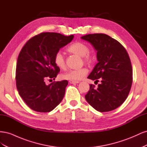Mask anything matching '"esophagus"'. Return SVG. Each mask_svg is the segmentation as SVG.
Masks as SVG:
<instances>
[{
    "label": "esophagus",
    "instance_id": "esophagus-1",
    "mask_svg": "<svg viewBox=\"0 0 147 147\" xmlns=\"http://www.w3.org/2000/svg\"><path fill=\"white\" fill-rule=\"evenodd\" d=\"M69 83L71 84H76V83H78L79 82L78 81H74V80H69Z\"/></svg>",
    "mask_w": 147,
    "mask_h": 147
}]
</instances>
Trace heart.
Masks as SVG:
<instances>
[{
	"label": "heart",
	"instance_id": "obj_1",
	"mask_svg": "<svg viewBox=\"0 0 147 147\" xmlns=\"http://www.w3.org/2000/svg\"><path fill=\"white\" fill-rule=\"evenodd\" d=\"M67 51L70 53L82 56L84 63L90 65L94 63L95 57L90 51V48L86 43L77 42L70 45L67 48ZM54 63L60 69L65 67V60L64 55L60 52H57L54 56ZM88 74V70L84 68H80L75 70H69L62 75V78L70 80L78 81L83 79Z\"/></svg>",
	"mask_w": 147,
	"mask_h": 147
}]
</instances>
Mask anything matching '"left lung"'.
<instances>
[{
	"instance_id": "8db88e82",
	"label": "left lung",
	"mask_w": 147,
	"mask_h": 147,
	"mask_svg": "<svg viewBox=\"0 0 147 147\" xmlns=\"http://www.w3.org/2000/svg\"><path fill=\"white\" fill-rule=\"evenodd\" d=\"M97 51L99 63L88 78L99 82L90 84L85 95L89 104L100 112L116 109L125 101L132 83V68L128 53L121 43L105 34H91L81 37Z\"/></svg>"
}]
</instances>
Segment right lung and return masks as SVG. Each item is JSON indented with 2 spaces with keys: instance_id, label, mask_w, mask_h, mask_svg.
<instances>
[{
  "instance_id": "add662e5",
  "label": "right lung",
  "mask_w": 147,
  "mask_h": 147,
  "mask_svg": "<svg viewBox=\"0 0 147 147\" xmlns=\"http://www.w3.org/2000/svg\"><path fill=\"white\" fill-rule=\"evenodd\" d=\"M73 38V35L42 32L30 38L21 49L17 59L16 85L32 110L50 112L63 100L68 81L53 82L48 85L45 81L57 77L60 69L54 63V56Z\"/></svg>"
}]
</instances>
